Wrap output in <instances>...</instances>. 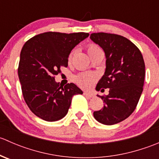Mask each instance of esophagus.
Listing matches in <instances>:
<instances>
[{
  "instance_id": "esophagus-1",
  "label": "esophagus",
  "mask_w": 159,
  "mask_h": 159,
  "mask_svg": "<svg viewBox=\"0 0 159 159\" xmlns=\"http://www.w3.org/2000/svg\"><path fill=\"white\" fill-rule=\"evenodd\" d=\"M84 94L85 96H87L88 98H93L94 96V93L92 92H89V91H84Z\"/></svg>"
}]
</instances>
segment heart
<instances>
[{
	"label": "heart",
	"mask_w": 159,
	"mask_h": 159,
	"mask_svg": "<svg viewBox=\"0 0 159 159\" xmlns=\"http://www.w3.org/2000/svg\"><path fill=\"white\" fill-rule=\"evenodd\" d=\"M89 56L94 53L102 51L98 46L95 44H90L87 49ZM96 79V75L94 74H81L75 78V81L81 87L84 89H90L93 85L94 80Z\"/></svg>",
	"instance_id": "1"
}]
</instances>
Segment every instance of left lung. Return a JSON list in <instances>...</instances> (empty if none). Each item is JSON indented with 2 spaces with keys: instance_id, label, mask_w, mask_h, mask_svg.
Here are the masks:
<instances>
[{
  "instance_id": "8db88e82",
  "label": "left lung",
  "mask_w": 159,
  "mask_h": 159,
  "mask_svg": "<svg viewBox=\"0 0 159 159\" xmlns=\"http://www.w3.org/2000/svg\"><path fill=\"white\" fill-rule=\"evenodd\" d=\"M91 41L98 44L105 54V70L96 86L109 94L99 96L104 106L94 111V118L106 125L117 124L131 115L143 91L145 66L139 49L129 39L113 34L94 33Z\"/></svg>"
}]
</instances>
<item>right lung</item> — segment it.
I'll return each instance as SVG.
<instances>
[{"label": "right lung", "mask_w": 159, "mask_h": 159, "mask_svg": "<svg viewBox=\"0 0 159 159\" xmlns=\"http://www.w3.org/2000/svg\"><path fill=\"white\" fill-rule=\"evenodd\" d=\"M89 36V33L46 32L28 40L22 48L18 77L24 98L36 116L47 121L63 118L75 94H83L74 83L60 86L54 75L61 66H68L72 49Z\"/></svg>", "instance_id": "obj_1"}]
</instances>
